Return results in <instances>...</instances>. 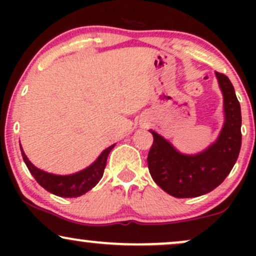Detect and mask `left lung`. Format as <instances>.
<instances>
[{"label":"left lung","mask_w":256,"mask_h":256,"mask_svg":"<svg viewBox=\"0 0 256 256\" xmlns=\"http://www.w3.org/2000/svg\"><path fill=\"white\" fill-rule=\"evenodd\" d=\"M224 96L225 122L218 138L198 154H182L168 140L149 130L154 142L148 154L152 178L164 192L177 198H198L224 182L236 164L242 143L240 106L230 79L216 72Z\"/></svg>","instance_id":"8db88e82"}]
</instances>
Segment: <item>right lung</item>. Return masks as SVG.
<instances>
[{"label": "right lung", "mask_w": 256, "mask_h": 256, "mask_svg": "<svg viewBox=\"0 0 256 256\" xmlns=\"http://www.w3.org/2000/svg\"><path fill=\"white\" fill-rule=\"evenodd\" d=\"M114 146L116 144H112L107 149H104L100 154V156L86 168L67 176L52 174V173H48L43 170L37 168L26 156L22 146H20V150H22V158H24L28 171L36 179L37 183L40 186H43L46 192L60 196V198H78V196L84 195L85 192L92 189L101 180L106 168V164H107V158L112 149L114 148Z\"/></svg>", "instance_id": "add662e5"}]
</instances>
